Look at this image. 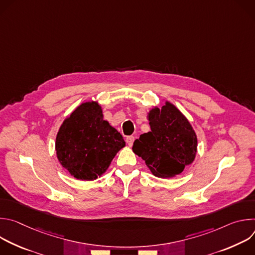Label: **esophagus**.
Masks as SVG:
<instances>
[{
	"instance_id": "34e87169",
	"label": "esophagus",
	"mask_w": 255,
	"mask_h": 255,
	"mask_svg": "<svg viewBox=\"0 0 255 255\" xmlns=\"http://www.w3.org/2000/svg\"><path fill=\"white\" fill-rule=\"evenodd\" d=\"M134 136H127L126 137V142H127V144L129 145V146H132V144H133V142H134Z\"/></svg>"
}]
</instances>
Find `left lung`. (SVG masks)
I'll use <instances>...</instances> for the list:
<instances>
[{"instance_id": "8db88e82", "label": "left lung", "mask_w": 255, "mask_h": 255, "mask_svg": "<svg viewBox=\"0 0 255 255\" xmlns=\"http://www.w3.org/2000/svg\"><path fill=\"white\" fill-rule=\"evenodd\" d=\"M150 131L141 134L133 152L141 157L153 175L173 177L193 163L198 146L195 130L189 120L169 102L148 113Z\"/></svg>"}]
</instances>
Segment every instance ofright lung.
I'll return each instance as SVG.
<instances>
[{"label":"right lung","instance_id":"1","mask_svg":"<svg viewBox=\"0 0 255 255\" xmlns=\"http://www.w3.org/2000/svg\"><path fill=\"white\" fill-rule=\"evenodd\" d=\"M125 146L122 135L104 120L98 102L80 105L62 122L55 140L58 161L82 180H94L108 169Z\"/></svg>","mask_w":255,"mask_h":255}]
</instances>
